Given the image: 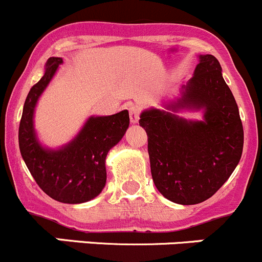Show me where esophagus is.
Returning a JSON list of instances; mask_svg holds the SVG:
<instances>
[{
    "label": "esophagus",
    "instance_id": "1",
    "mask_svg": "<svg viewBox=\"0 0 262 262\" xmlns=\"http://www.w3.org/2000/svg\"><path fill=\"white\" fill-rule=\"evenodd\" d=\"M129 115H130L132 123H138L139 115H141V109H139L138 105H130V106H129Z\"/></svg>",
    "mask_w": 262,
    "mask_h": 262
}]
</instances>
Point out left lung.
<instances>
[{
	"label": "left lung",
	"instance_id": "1",
	"mask_svg": "<svg viewBox=\"0 0 262 262\" xmlns=\"http://www.w3.org/2000/svg\"><path fill=\"white\" fill-rule=\"evenodd\" d=\"M181 96L165 110L141 114L148 136L150 172L158 191L182 205L209 199L228 180L244 149V126L233 94L218 59L199 55L194 76L181 87ZM203 110V121H186L180 110Z\"/></svg>",
	"mask_w": 262,
	"mask_h": 262
}]
</instances>
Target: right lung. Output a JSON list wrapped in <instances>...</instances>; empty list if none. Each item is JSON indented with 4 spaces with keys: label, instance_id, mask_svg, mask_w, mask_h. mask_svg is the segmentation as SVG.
Instances as JSON below:
<instances>
[{
    "label": "right lung",
    "instance_id": "1",
    "mask_svg": "<svg viewBox=\"0 0 262 262\" xmlns=\"http://www.w3.org/2000/svg\"><path fill=\"white\" fill-rule=\"evenodd\" d=\"M62 58L50 57L46 72L29 91L18 126V147L31 176L52 199L80 204L96 198L106 184L107 152L129 126L128 110L109 116H90L68 144L50 149L40 144L34 129L36 102L57 72Z\"/></svg>",
    "mask_w": 262,
    "mask_h": 262
}]
</instances>
